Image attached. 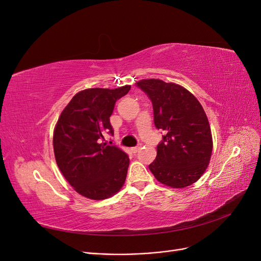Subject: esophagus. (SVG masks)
I'll list each match as a JSON object with an SVG mask.
<instances>
[{"label":"esophagus","mask_w":261,"mask_h":261,"mask_svg":"<svg viewBox=\"0 0 261 261\" xmlns=\"http://www.w3.org/2000/svg\"><path fill=\"white\" fill-rule=\"evenodd\" d=\"M140 149H141V146H140V145H138V146H136V147H133V148H132V152L136 153V152H138V151H139Z\"/></svg>","instance_id":"obj_1"}]
</instances>
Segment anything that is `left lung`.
<instances>
[{"label": "left lung", "mask_w": 261, "mask_h": 261, "mask_svg": "<svg viewBox=\"0 0 261 261\" xmlns=\"http://www.w3.org/2000/svg\"><path fill=\"white\" fill-rule=\"evenodd\" d=\"M136 86L151 100L154 126L163 132L150 171L173 188L194 184L206 171L212 152L210 125L200 102L184 87L161 80H143Z\"/></svg>", "instance_id": "obj_1"}]
</instances>
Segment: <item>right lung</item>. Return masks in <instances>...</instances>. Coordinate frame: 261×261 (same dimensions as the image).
I'll use <instances>...</instances> for the list:
<instances>
[{"label": "right lung", "instance_id": "obj_1", "mask_svg": "<svg viewBox=\"0 0 261 261\" xmlns=\"http://www.w3.org/2000/svg\"><path fill=\"white\" fill-rule=\"evenodd\" d=\"M130 89L90 88L76 93L63 110L53 134L57 164L75 191L93 200L109 198L125 183L129 158L120 148L102 143L115 102Z\"/></svg>", "mask_w": 261, "mask_h": 261}]
</instances>
